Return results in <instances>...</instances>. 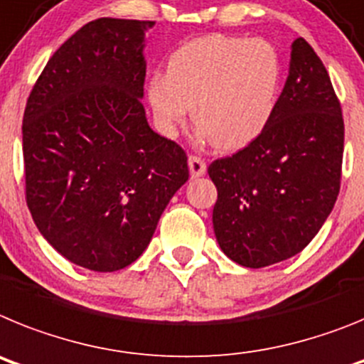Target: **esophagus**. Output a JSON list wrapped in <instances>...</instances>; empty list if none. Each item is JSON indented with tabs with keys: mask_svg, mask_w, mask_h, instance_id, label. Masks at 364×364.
I'll return each mask as SVG.
<instances>
[{
	"mask_svg": "<svg viewBox=\"0 0 364 364\" xmlns=\"http://www.w3.org/2000/svg\"><path fill=\"white\" fill-rule=\"evenodd\" d=\"M188 170H191L192 178H201L205 172H207V164L201 157L191 156L188 157Z\"/></svg>",
	"mask_w": 364,
	"mask_h": 364,
	"instance_id": "esophagus-1",
	"label": "esophagus"
}]
</instances>
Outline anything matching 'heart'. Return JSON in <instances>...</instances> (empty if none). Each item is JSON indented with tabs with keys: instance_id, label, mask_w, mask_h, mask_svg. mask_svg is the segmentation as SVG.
<instances>
[{
	"instance_id": "obj_1",
	"label": "heart",
	"mask_w": 364,
	"mask_h": 364,
	"mask_svg": "<svg viewBox=\"0 0 364 364\" xmlns=\"http://www.w3.org/2000/svg\"><path fill=\"white\" fill-rule=\"evenodd\" d=\"M282 80L271 43L210 34L168 56L166 75L148 78L146 99L157 129L173 137L191 113L198 135L218 150L247 146L267 128Z\"/></svg>"
}]
</instances>
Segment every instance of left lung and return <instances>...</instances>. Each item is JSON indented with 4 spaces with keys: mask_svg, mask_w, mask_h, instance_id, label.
<instances>
[{
    "mask_svg": "<svg viewBox=\"0 0 364 364\" xmlns=\"http://www.w3.org/2000/svg\"><path fill=\"white\" fill-rule=\"evenodd\" d=\"M343 150V113L326 68L296 38L267 128L208 166L218 188L213 225L221 251L251 269L299 255L339 196Z\"/></svg>",
    "mask_w": 364,
    "mask_h": 364,
    "instance_id": "1",
    "label": "left lung"
}]
</instances>
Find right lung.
Segmentation results:
<instances>
[{
	"label": "right lung",
	"instance_id": "1",
	"mask_svg": "<svg viewBox=\"0 0 364 364\" xmlns=\"http://www.w3.org/2000/svg\"><path fill=\"white\" fill-rule=\"evenodd\" d=\"M154 21L100 18L50 56L23 113L25 194L43 238L99 273L137 260L188 179L181 146L150 128L146 33Z\"/></svg>",
	"mask_w": 364,
	"mask_h": 364
}]
</instances>
